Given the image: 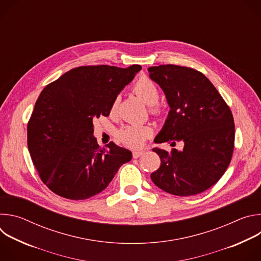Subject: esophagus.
Masks as SVG:
<instances>
[{
    "label": "esophagus",
    "mask_w": 261,
    "mask_h": 261,
    "mask_svg": "<svg viewBox=\"0 0 261 261\" xmlns=\"http://www.w3.org/2000/svg\"><path fill=\"white\" fill-rule=\"evenodd\" d=\"M142 155H143V151H133V153H132V156L134 159H137Z\"/></svg>",
    "instance_id": "1"
}]
</instances>
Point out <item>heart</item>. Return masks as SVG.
<instances>
[{
    "mask_svg": "<svg viewBox=\"0 0 261 261\" xmlns=\"http://www.w3.org/2000/svg\"><path fill=\"white\" fill-rule=\"evenodd\" d=\"M133 91L137 94L147 105H150V109L153 114H158L160 111L159 106L157 105L160 92L157 85L148 77H140L133 86ZM119 98H116L110 106L111 113H115L118 108ZM152 130L148 126L143 125H127L122 127L118 132L119 139L129 147H140L145 139L150 137Z\"/></svg>",
    "mask_w": 261,
    "mask_h": 261,
    "instance_id": "obj_1",
    "label": "heart"
}]
</instances>
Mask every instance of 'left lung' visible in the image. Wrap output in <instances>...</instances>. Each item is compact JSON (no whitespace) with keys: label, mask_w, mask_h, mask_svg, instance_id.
I'll use <instances>...</instances> for the list:
<instances>
[{"label":"left lung","mask_w":261,"mask_h":261,"mask_svg":"<svg viewBox=\"0 0 261 261\" xmlns=\"http://www.w3.org/2000/svg\"><path fill=\"white\" fill-rule=\"evenodd\" d=\"M152 81L163 90L170 107L155 142L182 141L184 148L155 147L161 165L151 174L163 191L190 196L215 185L227 169L234 146L229 106L214 85L195 69L176 65L150 67ZM171 143V144H172Z\"/></svg>","instance_id":"1"}]
</instances>
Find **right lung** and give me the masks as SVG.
<instances>
[{
    "mask_svg": "<svg viewBox=\"0 0 261 261\" xmlns=\"http://www.w3.org/2000/svg\"><path fill=\"white\" fill-rule=\"evenodd\" d=\"M140 65L71 69L47 85L28 123V147L41 180L59 196L88 199L102 192L132 158L114 142L100 147L93 121L107 117L119 93Z\"/></svg>",
    "mask_w": 261,
    "mask_h": 261,
    "instance_id": "right-lung-1",
    "label": "right lung"
}]
</instances>
